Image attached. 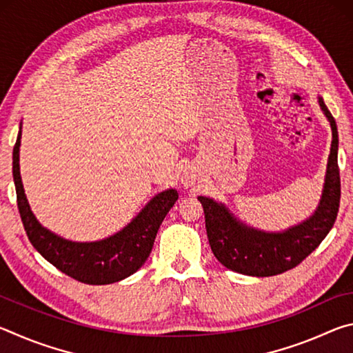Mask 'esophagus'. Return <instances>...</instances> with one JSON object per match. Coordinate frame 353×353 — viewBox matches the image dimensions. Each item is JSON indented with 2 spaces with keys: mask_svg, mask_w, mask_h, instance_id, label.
<instances>
[{
  "mask_svg": "<svg viewBox=\"0 0 353 353\" xmlns=\"http://www.w3.org/2000/svg\"><path fill=\"white\" fill-rule=\"evenodd\" d=\"M182 182H183L185 187H191V185L194 183V176H193V172H190V171L185 172V174L182 176Z\"/></svg>",
  "mask_w": 353,
  "mask_h": 353,
  "instance_id": "1",
  "label": "esophagus"
}]
</instances>
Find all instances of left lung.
I'll use <instances>...</instances> for the list:
<instances>
[{"label": "left lung", "mask_w": 353, "mask_h": 353, "mask_svg": "<svg viewBox=\"0 0 353 353\" xmlns=\"http://www.w3.org/2000/svg\"><path fill=\"white\" fill-rule=\"evenodd\" d=\"M332 128V146L328 155L324 187L319 204L312 216L282 232H266L244 224L223 202L199 196L204 207L205 229L210 248L227 270L252 277L277 276L296 268L319 246L336 219L341 182L338 168V128L324 99L318 97Z\"/></svg>", "instance_id": "obj_1"}]
</instances>
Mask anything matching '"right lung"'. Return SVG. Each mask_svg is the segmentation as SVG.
Returning <instances> with one entry per match:
<instances>
[{
  "label": "right lung",
  "mask_w": 353,
  "mask_h": 353,
  "mask_svg": "<svg viewBox=\"0 0 353 353\" xmlns=\"http://www.w3.org/2000/svg\"><path fill=\"white\" fill-rule=\"evenodd\" d=\"M20 145L21 124L12 154V174L23 225L37 252L59 271L88 285L115 283L139 271L151 254L160 224L179 198L177 190L155 194L126 227L104 240H65L41 225L31 210L20 176Z\"/></svg>",
  "instance_id": "right-lung-1"
}]
</instances>
